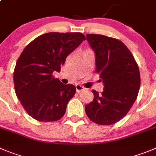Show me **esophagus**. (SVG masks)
Wrapping results in <instances>:
<instances>
[{
	"mask_svg": "<svg viewBox=\"0 0 156 156\" xmlns=\"http://www.w3.org/2000/svg\"><path fill=\"white\" fill-rule=\"evenodd\" d=\"M75 88H76V92H78V93L81 92V91H83V90H85V88H84V87L81 86V85H75Z\"/></svg>",
	"mask_w": 156,
	"mask_h": 156,
	"instance_id": "1",
	"label": "esophagus"
}]
</instances>
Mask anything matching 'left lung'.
Listing matches in <instances>:
<instances>
[{"label": "left lung", "instance_id": "left-lung-1", "mask_svg": "<svg viewBox=\"0 0 156 156\" xmlns=\"http://www.w3.org/2000/svg\"><path fill=\"white\" fill-rule=\"evenodd\" d=\"M95 54V71L104 84L101 93L92 90L94 98L85 107L89 119L108 126L126 115L137 98L140 73L133 55L123 42L101 34H86Z\"/></svg>", "mask_w": 156, "mask_h": 156}]
</instances>
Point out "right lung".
Returning a JSON list of instances; mask_svg holds the SVG:
<instances>
[{
    "label": "right lung",
    "instance_id": "add662e5",
    "mask_svg": "<svg viewBox=\"0 0 156 156\" xmlns=\"http://www.w3.org/2000/svg\"><path fill=\"white\" fill-rule=\"evenodd\" d=\"M85 40L81 33L50 32L36 37L18 58L14 71L15 92L27 114L40 122H55L66 112L76 88L53 76L66 58Z\"/></svg>",
    "mask_w": 156,
    "mask_h": 156
}]
</instances>
